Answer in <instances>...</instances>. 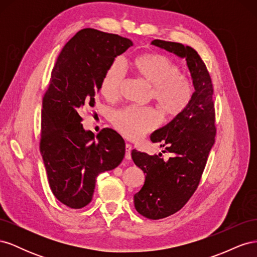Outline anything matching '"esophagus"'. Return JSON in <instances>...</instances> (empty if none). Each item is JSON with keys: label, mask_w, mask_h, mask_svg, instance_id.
Instances as JSON below:
<instances>
[{"label": "esophagus", "mask_w": 257, "mask_h": 257, "mask_svg": "<svg viewBox=\"0 0 257 257\" xmlns=\"http://www.w3.org/2000/svg\"><path fill=\"white\" fill-rule=\"evenodd\" d=\"M131 151H132V146L130 144H126L125 145V159L126 160H131V158H132Z\"/></svg>", "instance_id": "34e87169"}]
</instances>
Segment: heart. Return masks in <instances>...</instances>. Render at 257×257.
<instances>
[{
  "label": "heart",
  "mask_w": 257,
  "mask_h": 257,
  "mask_svg": "<svg viewBox=\"0 0 257 257\" xmlns=\"http://www.w3.org/2000/svg\"><path fill=\"white\" fill-rule=\"evenodd\" d=\"M128 65L138 77L152 85L151 97L167 116L174 118L181 114L191 103L192 83L172 59L161 53H145L130 61ZM124 78L123 63L114 60L104 73L100 93L108 99L116 98ZM160 121L161 115L153 107L127 106L115 111L112 116L113 126L128 139L143 137L157 127Z\"/></svg>",
  "instance_id": "heart-1"
}]
</instances>
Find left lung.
I'll list each match as a JSON object with an SVG mask.
<instances>
[{
	"label": "left lung",
	"instance_id": "obj_1",
	"mask_svg": "<svg viewBox=\"0 0 257 257\" xmlns=\"http://www.w3.org/2000/svg\"><path fill=\"white\" fill-rule=\"evenodd\" d=\"M151 44L186 60L195 89L186 109L150 137L165 147L164 152L173 153L172 158L132 151V159L146 174L143 188L134 195L135 209L147 219L160 220L179 211L196 191L216 128L212 82L197 51L180 43Z\"/></svg>",
	"mask_w": 257,
	"mask_h": 257
}]
</instances>
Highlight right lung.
<instances>
[{
  "mask_svg": "<svg viewBox=\"0 0 257 257\" xmlns=\"http://www.w3.org/2000/svg\"><path fill=\"white\" fill-rule=\"evenodd\" d=\"M131 40L83 29L60 52L43 97L42 153L50 189L62 204L80 209L92 200L96 177L114 169L125 154L123 138L104 128L94 138L82 126L83 110L94 107L100 81Z\"/></svg>",
  "mask_w": 257,
  "mask_h": 257,
  "instance_id": "add662e5",
  "label": "right lung"
}]
</instances>
